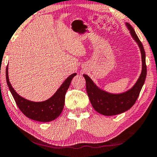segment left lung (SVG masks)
I'll return each instance as SVG.
<instances>
[{"mask_svg":"<svg viewBox=\"0 0 157 157\" xmlns=\"http://www.w3.org/2000/svg\"><path fill=\"white\" fill-rule=\"evenodd\" d=\"M126 25L130 31L131 36L140 48L142 61V70L140 76L133 87L124 93L111 94L99 89L86 74L83 75L86 79L87 94L92 106L97 112L104 116L117 115L132 108L138 98L147 76L146 54L143 45L132 25L128 23H126Z\"/></svg>","mask_w":157,"mask_h":157,"instance_id":"8db88e82","label":"left lung"}]
</instances>
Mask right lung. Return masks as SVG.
<instances>
[{
    "label": "right lung",
    "mask_w": 157,
    "mask_h": 157,
    "mask_svg": "<svg viewBox=\"0 0 157 157\" xmlns=\"http://www.w3.org/2000/svg\"><path fill=\"white\" fill-rule=\"evenodd\" d=\"M8 70V67L7 66L6 76L8 86L13 96L17 106L25 117L34 121L40 122L51 121L59 117L64 106L66 93L76 73L70 75L50 98L44 101L35 102L25 99L16 93L9 81Z\"/></svg>",
    "instance_id": "1"
}]
</instances>
